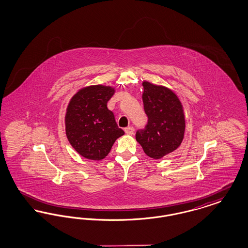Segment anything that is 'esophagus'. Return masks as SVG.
Here are the masks:
<instances>
[{
  "label": "esophagus",
  "mask_w": 248,
  "mask_h": 248,
  "mask_svg": "<svg viewBox=\"0 0 248 248\" xmlns=\"http://www.w3.org/2000/svg\"><path fill=\"white\" fill-rule=\"evenodd\" d=\"M124 132H125L126 135H133L134 132H135V129H134L133 126H128V127L124 128Z\"/></svg>",
  "instance_id": "34e87169"
}]
</instances>
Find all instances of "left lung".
I'll use <instances>...</instances> for the list:
<instances>
[{
    "mask_svg": "<svg viewBox=\"0 0 248 248\" xmlns=\"http://www.w3.org/2000/svg\"><path fill=\"white\" fill-rule=\"evenodd\" d=\"M144 110L148 124L136 133V140L144 153L154 159H161L177 150L184 138L185 116L177 94L162 85L142 83Z\"/></svg>",
    "mask_w": 248,
    "mask_h": 248,
    "instance_id": "1",
    "label": "left lung"
}]
</instances>
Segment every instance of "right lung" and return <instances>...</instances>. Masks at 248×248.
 Here are the masks:
<instances>
[{
	"instance_id": "right-lung-1",
	"label": "right lung",
	"mask_w": 248,
	"mask_h": 248,
	"mask_svg": "<svg viewBox=\"0 0 248 248\" xmlns=\"http://www.w3.org/2000/svg\"><path fill=\"white\" fill-rule=\"evenodd\" d=\"M113 94L110 86H87L74 94L69 103L66 135L74 150L84 158L104 159L115 140L124 134L107 107Z\"/></svg>"
}]
</instances>
